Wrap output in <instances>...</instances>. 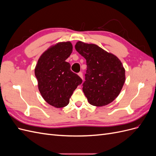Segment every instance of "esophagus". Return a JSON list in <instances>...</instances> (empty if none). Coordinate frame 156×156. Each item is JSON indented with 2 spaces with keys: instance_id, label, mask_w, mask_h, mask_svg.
I'll return each instance as SVG.
<instances>
[{
  "instance_id": "obj_1",
  "label": "esophagus",
  "mask_w": 156,
  "mask_h": 156,
  "mask_svg": "<svg viewBox=\"0 0 156 156\" xmlns=\"http://www.w3.org/2000/svg\"><path fill=\"white\" fill-rule=\"evenodd\" d=\"M78 75L79 76L81 77V79H83V73L82 72H79V73H78Z\"/></svg>"
}]
</instances>
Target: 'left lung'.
Wrapping results in <instances>:
<instances>
[{"label": "left lung", "instance_id": "8db88e82", "mask_svg": "<svg viewBox=\"0 0 156 156\" xmlns=\"http://www.w3.org/2000/svg\"><path fill=\"white\" fill-rule=\"evenodd\" d=\"M75 48L87 60L83 91L88 101L96 107L109 104L119 95L126 81L121 61L96 44L79 41Z\"/></svg>", "mask_w": 156, "mask_h": 156}]
</instances>
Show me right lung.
<instances>
[{
    "mask_svg": "<svg viewBox=\"0 0 156 156\" xmlns=\"http://www.w3.org/2000/svg\"><path fill=\"white\" fill-rule=\"evenodd\" d=\"M72 49L70 41L52 45L40 56L35 67V76L42 98L56 108L68 105L73 91L82 83V79L71 71L69 63L66 62Z\"/></svg>",
    "mask_w": 156,
    "mask_h": 156,
    "instance_id": "1",
    "label": "right lung"
}]
</instances>
